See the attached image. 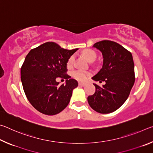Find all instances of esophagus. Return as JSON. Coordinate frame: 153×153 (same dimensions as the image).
Wrapping results in <instances>:
<instances>
[{
    "instance_id": "esophagus-1",
    "label": "esophagus",
    "mask_w": 153,
    "mask_h": 153,
    "mask_svg": "<svg viewBox=\"0 0 153 153\" xmlns=\"http://www.w3.org/2000/svg\"><path fill=\"white\" fill-rule=\"evenodd\" d=\"M78 84H79V86H86V84H84V83H82V82H79Z\"/></svg>"
}]
</instances>
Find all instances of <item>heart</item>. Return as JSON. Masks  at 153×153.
Returning <instances> with one entry per match:
<instances>
[{
	"mask_svg": "<svg viewBox=\"0 0 153 153\" xmlns=\"http://www.w3.org/2000/svg\"><path fill=\"white\" fill-rule=\"evenodd\" d=\"M82 54L87 59V60L90 62L94 61L96 58H97V54H96L94 51L90 50V49H87V50L84 51ZM74 60L75 57L74 55L71 56L69 58L68 61L67 62V66L68 68H71V67H73ZM72 76H73L75 79L78 80V81L85 82L91 76V73L90 71L82 70V69H77V70L72 72Z\"/></svg>",
	"mask_w": 153,
	"mask_h": 153,
	"instance_id": "b5f03b06",
	"label": "heart"
}]
</instances>
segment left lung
Returning <instances> with one entry per match:
<instances>
[{"label": "left lung", "mask_w": 153, "mask_h": 153, "mask_svg": "<svg viewBox=\"0 0 153 153\" xmlns=\"http://www.w3.org/2000/svg\"><path fill=\"white\" fill-rule=\"evenodd\" d=\"M101 52L102 67L92 79L106 84L96 87L95 93L88 97L90 107L98 113L107 114L118 109L128 98L135 82L131 53L118 43L102 40L93 45Z\"/></svg>", "instance_id": "8db88e82"}]
</instances>
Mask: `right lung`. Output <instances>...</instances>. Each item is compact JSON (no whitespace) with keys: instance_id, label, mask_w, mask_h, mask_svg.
<instances>
[{"instance_id":"right-lung-1","label":"right lung","mask_w":153,"mask_h":153,"mask_svg":"<svg viewBox=\"0 0 153 153\" xmlns=\"http://www.w3.org/2000/svg\"><path fill=\"white\" fill-rule=\"evenodd\" d=\"M77 50H66L48 42L27 55L21 69V79L28 100L39 112L54 115L68 105L78 84L66 74L67 62ZM57 77L66 79V84L59 86Z\"/></svg>"}]
</instances>
